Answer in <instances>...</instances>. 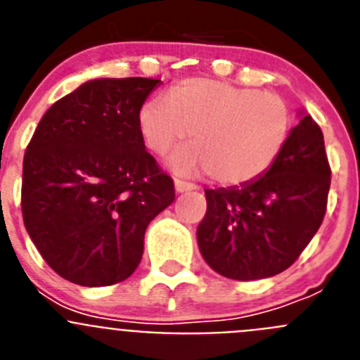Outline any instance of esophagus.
Wrapping results in <instances>:
<instances>
[{"instance_id":"esophagus-1","label":"esophagus","mask_w":360,"mask_h":360,"mask_svg":"<svg viewBox=\"0 0 360 360\" xmlns=\"http://www.w3.org/2000/svg\"><path fill=\"white\" fill-rule=\"evenodd\" d=\"M196 187L189 182H182V180H174V191L176 193H189V191H195Z\"/></svg>"}]
</instances>
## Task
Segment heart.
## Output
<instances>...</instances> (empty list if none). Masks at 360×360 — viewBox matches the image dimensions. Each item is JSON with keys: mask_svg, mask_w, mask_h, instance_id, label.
I'll list each match as a JSON object with an SVG mask.
<instances>
[{"mask_svg": "<svg viewBox=\"0 0 360 360\" xmlns=\"http://www.w3.org/2000/svg\"><path fill=\"white\" fill-rule=\"evenodd\" d=\"M290 126V108L279 95L207 77L176 82L139 111L149 151L164 157L189 135L193 144L171 157L173 171L209 173L227 187L262 178L281 155Z\"/></svg>", "mask_w": 360, "mask_h": 360, "instance_id": "b5f03b06", "label": "heart"}]
</instances>
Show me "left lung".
<instances>
[{"label":"left lung","mask_w":360,"mask_h":360,"mask_svg":"<svg viewBox=\"0 0 360 360\" xmlns=\"http://www.w3.org/2000/svg\"><path fill=\"white\" fill-rule=\"evenodd\" d=\"M299 117L262 178L205 189L196 238L203 259L225 278L252 281L287 270L323 224L332 171L321 128L308 113Z\"/></svg>","instance_id":"1"}]
</instances>
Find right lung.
I'll return each instance as SVG.
<instances>
[{
    "label": "right lung",
    "mask_w": 360,
    "mask_h": 360,
    "mask_svg": "<svg viewBox=\"0 0 360 360\" xmlns=\"http://www.w3.org/2000/svg\"><path fill=\"white\" fill-rule=\"evenodd\" d=\"M158 79H94L59 98L23 158L28 236L61 278L81 287L128 279L144 234L174 200V184L146 151L139 111Z\"/></svg>",
    "instance_id": "obj_1"
}]
</instances>
